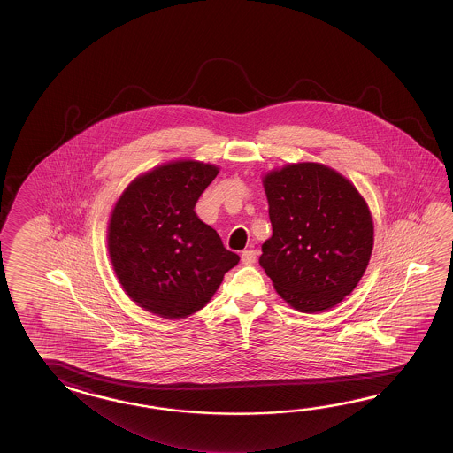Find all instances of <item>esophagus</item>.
<instances>
[{
  "instance_id": "34e87169",
  "label": "esophagus",
  "mask_w": 453,
  "mask_h": 453,
  "mask_svg": "<svg viewBox=\"0 0 453 453\" xmlns=\"http://www.w3.org/2000/svg\"><path fill=\"white\" fill-rule=\"evenodd\" d=\"M241 260L242 264H254L257 260V250H244L241 252Z\"/></svg>"
}]
</instances>
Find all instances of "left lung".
<instances>
[{
    "mask_svg": "<svg viewBox=\"0 0 453 453\" xmlns=\"http://www.w3.org/2000/svg\"><path fill=\"white\" fill-rule=\"evenodd\" d=\"M273 234L259 264L281 298L301 312L332 308L363 277L374 244L357 188L319 164L288 165L264 178Z\"/></svg>",
    "mask_w": 453,
    "mask_h": 453,
    "instance_id": "obj_1",
    "label": "left lung"
}]
</instances>
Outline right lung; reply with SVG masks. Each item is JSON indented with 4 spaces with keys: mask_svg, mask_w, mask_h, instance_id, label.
I'll return each mask as SVG.
<instances>
[{
    "mask_svg": "<svg viewBox=\"0 0 453 453\" xmlns=\"http://www.w3.org/2000/svg\"><path fill=\"white\" fill-rule=\"evenodd\" d=\"M219 173L213 165L174 162L129 184L113 209L108 250L129 298L165 319L203 309L240 256L194 211Z\"/></svg>",
    "mask_w": 453,
    "mask_h": 453,
    "instance_id": "1",
    "label": "right lung"
}]
</instances>
